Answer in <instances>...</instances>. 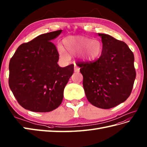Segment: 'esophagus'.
Wrapping results in <instances>:
<instances>
[{"label":"esophagus","mask_w":147,"mask_h":147,"mask_svg":"<svg viewBox=\"0 0 147 147\" xmlns=\"http://www.w3.org/2000/svg\"><path fill=\"white\" fill-rule=\"evenodd\" d=\"M74 71L75 72H79V68L77 67L76 63L74 64Z\"/></svg>","instance_id":"obj_1"}]
</instances>
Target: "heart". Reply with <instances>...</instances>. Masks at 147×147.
I'll return each mask as SVG.
<instances>
[{
	"mask_svg": "<svg viewBox=\"0 0 147 147\" xmlns=\"http://www.w3.org/2000/svg\"><path fill=\"white\" fill-rule=\"evenodd\" d=\"M63 44L57 46L59 56L68 60L71 55H79L86 60H92L101 55L103 49L102 44L96 39L82 37V36H68L63 40Z\"/></svg>",
	"mask_w": 147,
	"mask_h": 147,
	"instance_id": "b5f03b06",
	"label": "heart"
}]
</instances>
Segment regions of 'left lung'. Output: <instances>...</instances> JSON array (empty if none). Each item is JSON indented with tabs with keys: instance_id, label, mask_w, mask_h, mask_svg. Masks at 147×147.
<instances>
[{
	"instance_id": "8db88e82",
	"label": "left lung",
	"mask_w": 147,
	"mask_h": 147,
	"mask_svg": "<svg viewBox=\"0 0 147 147\" xmlns=\"http://www.w3.org/2000/svg\"><path fill=\"white\" fill-rule=\"evenodd\" d=\"M103 49L96 61L82 62L83 87L92 105L109 109L129 96L136 78L133 53L123 41L109 35L98 34Z\"/></svg>"
}]
</instances>
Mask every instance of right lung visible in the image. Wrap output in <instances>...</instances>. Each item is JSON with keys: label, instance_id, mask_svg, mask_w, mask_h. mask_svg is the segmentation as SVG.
I'll return each mask as SVG.
<instances>
[{"label": "right lung", "instance_id": "1", "mask_svg": "<svg viewBox=\"0 0 147 147\" xmlns=\"http://www.w3.org/2000/svg\"><path fill=\"white\" fill-rule=\"evenodd\" d=\"M61 30L37 36L21 44L9 61V86L21 106L35 112H48L60 105L74 65L61 68L51 40Z\"/></svg>", "mask_w": 147, "mask_h": 147}]
</instances>
